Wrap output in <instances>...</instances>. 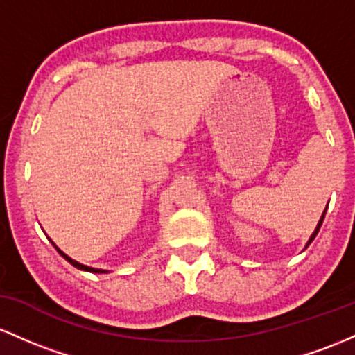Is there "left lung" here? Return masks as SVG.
<instances>
[{"label": "left lung", "mask_w": 355, "mask_h": 355, "mask_svg": "<svg viewBox=\"0 0 355 355\" xmlns=\"http://www.w3.org/2000/svg\"><path fill=\"white\" fill-rule=\"evenodd\" d=\"M325 211H327V209H325ZM325 211H324V214H322L320 221H318V225H317V228H315V231H313V234H312V236H310V241H309V245H310V243H312V240H313V238H315V234L318 233V230H320V226H322V221H324V218H325Z\"/></svg>", "instance_id": "8db88e82"}]
</instances>
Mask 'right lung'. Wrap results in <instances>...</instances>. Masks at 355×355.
<instances>
[{"label":"right lung","mask_w":355,"mask_h":355,"mask_svg":"<svg viewBox=\"0 0 355 355\" xmlns=\"http://www.w3.org/2000/svg\"><path fill=\"white\" fill-rule=\"evenodd\" d=\"M53 246H55V243H53ZM55 248H57V246H55ZM57 252H58L60 254H62V257H63V258H65V260H67V261H69V263H71V265H73V266H75V268H78V270H83V272H92V273H105V272H103V270H97V268H90V266H85V265L78 263V261L71 260V258H70V257H67V254H65V253H63V252H62V250H58V248H57Z\"/></svg>","instance_id":"1"}]
</instances>
